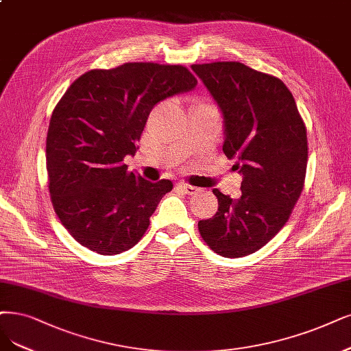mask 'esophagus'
Wrapping results in <instances>:
<instances>
[{
	"instance_id": "esophagus-1",
	"label": "esophagus",
	"mask_w": 351,
	"mask_h": 351,
	"mask_svg": "<svg viewBox=\"0 0 351 351\" xmlns=\"http://www.w3.org/2000/svg\"><path fill=\"white\" fill-rule=\"evenodd\" d=\"M178 189H180L184 193H186V195H193V193L198 192V188L192 186V185H188V184H184V182L178 184Z\"/></svg>"
}]
</instances>
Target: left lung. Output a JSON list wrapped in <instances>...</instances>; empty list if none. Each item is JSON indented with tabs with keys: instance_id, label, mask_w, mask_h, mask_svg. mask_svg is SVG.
I'll return each mask as SVG.
<instances>
[{
	"instance_id": "obj_1",
	"label": "left lung",
	"mask_w": 351,
	"mask_h": 351,
	"mask_svg": "<svg viewBox=\"0 0 351 351\" xmlns=\"http://www.w3.org/2000/svg\"><path fill=\"white\" fill-rule=\"evenodd\" d=\"M224 115L223 152L243 175L241 197L214 189L218 211L198 230L223 257L261 250L288 223L308 163L306 127L279 77L240 62L192 64Z\"/></svg>"
}]
</instances>
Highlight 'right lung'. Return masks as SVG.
<instances>
[{"mask_svg":"<svg viewBox=\"0 0 351 351\" xmlns=\"http://www.w3.org/2000/svg\"><path fill=\"white\" fill-rule=\"evenodd\" d=\"M195 85L182 64L128 62L85 72L56 104L46 138L50 201L84 247L120 254L145 236L173 184H152L128 172L123 160L138 149L156 104Z\"/></svg>","mask_w":351,"mask_h":351,"instance_id":"obj_1","label":"right lung"}]
</instances>
